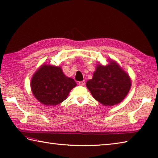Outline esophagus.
<instances>
[{
  "label": "esophagus",
  "instance_id": "obj_1",
  "mask_svg": "<svg viewBox=\"0 0 158 158\" xmlns=\"http://www.w3.org/2000/svg\"><path fill=\"white\" fill-rule=\"evenodd\" d=\"M78 84L80 85H85V81L83 80V81H81V82H79Z\"/></svg>",
  "mask_w": 158,
  "mask_h": 158
}]
</instances>
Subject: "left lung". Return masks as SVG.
<instances>
[{"instance_id":"8db88e82","label":"left lung","mask_w":158,"mask_h":158,"mask_svg":"<svg viewBox=\"0 0 158 158\" xmlns=\"http://www.w3.org/2000/svg\"><path fill=\"white\" fill-rule=\"evenodd\" d=\"M98 65L86 86L94 98L104 106H111L123 101L131 86L129 76L117 63Z\"/></svg>"}]
</instances>
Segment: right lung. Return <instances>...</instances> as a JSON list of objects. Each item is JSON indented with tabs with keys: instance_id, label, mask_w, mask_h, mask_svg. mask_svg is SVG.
Instances as JSON below:
<instances>
[{
	"instance_id": "right-lung-1",
	"label": "right lung",
	"mask_w": 158,
	"mask_h": 158,
	"mask_svg": "<svg viewBox=\"0 0 158 158\" xmlns=\"http://www.w3.org/2000/svg\"><path fill=\"white\" fill-rule=\"evenodd\" d=\"M76 85L58 66L42 65L33 76L31 88L35 98L46 106H56L63 102L70 90Z\"/></svg>"
}]
</instances>
